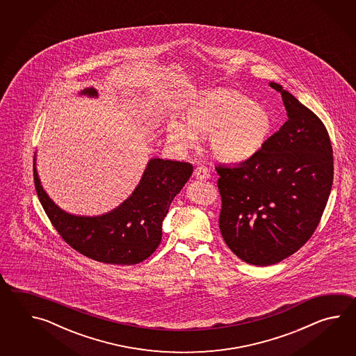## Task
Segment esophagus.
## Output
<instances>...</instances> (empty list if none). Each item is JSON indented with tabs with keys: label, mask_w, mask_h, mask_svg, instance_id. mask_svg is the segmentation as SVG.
I'll use <instances>...</instances> for the list:
<instances>
[{
	"label": "esophagus",
	"mask_w": 356,
	"mask_h": 356,
	"mask_svg": "<svg viewBox=\"0 0 356 356\" xmlns=\"http://www.w3.org/2000/svg\"><path fill=\"white\" fill-rule=\"evenodd\" d=\"M210 177H211L210 170L206 167H198L195 170V178L197 181H207V179H210Z\"/></svg>",
	"instance_id": "esophagus-1"
}]
</instances>
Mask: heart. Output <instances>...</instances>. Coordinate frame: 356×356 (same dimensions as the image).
<instances>
[{"label": "heart", "instance_id": "b5f03b06", "mask_svg": "<svg viewBox=\"0 0 356 356\" xmlns=\"http://www.w3.org/2000/svg\"><path fill=\"white\" fill-rule=\"evenodd\" d=\"M273 129V114L266 106L241 91L213 88L189 108L184 123L169 122L167 138L175 149L187 150L196 146V137H207L216 159L243 164L264 150Z\"/></svg>", "mask_w": 356, "mask_h": 356}]
</instances>
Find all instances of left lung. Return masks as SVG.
Listing matches in <instances>:
<instances>
[{"label":"left lung","instance_id":"8db88e82","mask_svg":"<svg viewBox=\"0 0 356 356\" xmlns=\"http://www.w3.org/2000/svg\"><path fill=\"white\" fill-rule=\"evenodd\" d=\"M288 121L256 158L216 167L219 227L235 256L254 266L279 264L302 248L332 188V146L325 124L280 83Z\"/></svg>","mask_w":356,"mask_h":356}]
</instances>
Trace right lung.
<instances>
[{
    "instance_id": "1",
    "label": "right lung",
    "mask_w": 356,
    "mask_h": 356,
    "mask_svg": "<svg viewBox=\"0 0 356 356\" xmlns=\"http://www.w3.org/2000/svg\"><path fill=\"white\" fill-rule=\"evenodd\" d=\"M98 98L94 88L79 92ZM34 183L39 201L65 242L83 256L109 265H136L150 257L161 242V224L175 197L187 183L193 168L188 163L149 160L136 188L120 206L97 216L62 210L48 196L37 170Z\"/></svg>"
}]
</instances>
